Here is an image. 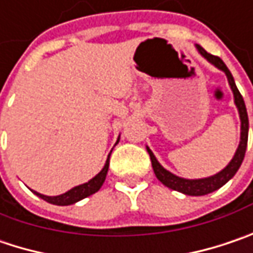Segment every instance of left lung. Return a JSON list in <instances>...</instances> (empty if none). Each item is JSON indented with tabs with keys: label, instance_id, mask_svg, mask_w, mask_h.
<instances>
[{
	"label": "left lung",
	"instance_id": "8db88e82",
	"mask_svg": "<svg viewBox=\"0 0 253 253\" xmlns=\"http://www.w3.org/2000/svg\"><path fill=\"white\" fill-rule=\"evenodd\" d=\"M196 50L211 64H213L216 68L222 70L226 74V77H228V83H229L230 90L233 93V100H235L236 109H238V113H239V119H241V141H239V146H238L235 155L232 157V160L228 163V166L225 169H222L219 173L213 174V176L203 177V179H185V177H179V176L173 174L171 171L166 170L157 162L153 152L146 146V149H147V152L150 155L152 166H153V170H155V174H156L157 179L163 185L168 186L169 189L177 190V192L189 195V196H203V195L212 193V192L217 190L219 187H222L225 183H228L230 179L235 176V173L239 170V168H241V165L244 162V157H245L246 146H248V130H249V120H248L245 101H244V97L241 96V93H239V90H238V87L235 84L233 76L230 74L229 68L226 67V64L219 57L205 51L199 44H196Z\"/></svg>",
	"mask_w": 253,
	"mask_h": 253
}]
</instances>
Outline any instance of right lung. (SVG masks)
Returning a JSON list of instances; mask_svg holds the SVG:
<instances>
[{"label":"right lung","instance_id":"right-lung-1","mask_svg":"<svg viewBox=\"0 0 253 253\" xmlns=\"http://www.w3.org/2000/svg\"><path fill=\"white\" fill-rule=\"evenodd\" d=\"M117 143H119V139H117ZM112 153V152H110ZM109 162H110V155L107 157L106 160V165L101 170L97 173L96 176L93 179H90L88 182L83 183V185L76 186L73 189H70L68 192L63 193V195H58V196H45V195H41L38 192H34L37 195L38 198L44 199L45 202L48 203H52V205H58V206H68V205H73L76 202L82 201L84 198L96 193L97 190L103 186L104 180H106V176H107V171H109Z\"/></svg>","mask_w":253,"mask_h":253}]
</instances>
